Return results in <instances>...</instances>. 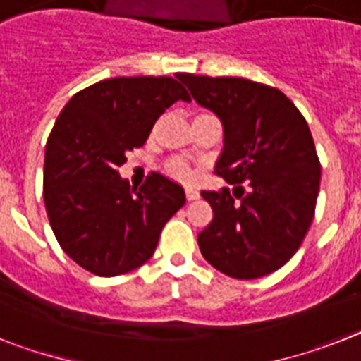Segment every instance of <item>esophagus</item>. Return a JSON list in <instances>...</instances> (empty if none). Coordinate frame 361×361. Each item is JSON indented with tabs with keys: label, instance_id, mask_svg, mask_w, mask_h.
I'll return each mask as SVG.
<instances>
[{
	"label": "esophagus",
	"instance_id": "34e87169",
	"mask_svg": "<svg viewBox=\"0 0 361 361\" xmlns=\"http://www.w3.org/2000/svg\"><path fill=\"white\" fill-rule=\"evenodd\" d=\"M185 196L189 202H192V200H198L200 198V192L196 189H192V187H187L185 189Z\"/></svg>",
	"mask_w": 361,
	"mask_h": 361
}]
</instances>
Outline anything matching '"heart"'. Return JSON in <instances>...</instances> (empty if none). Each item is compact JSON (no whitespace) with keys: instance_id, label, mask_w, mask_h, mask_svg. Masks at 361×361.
<instances>
[{"instance_id":"b5f03b06","label":"heart","mask_w":361,"mask_h":361,"mask_svg":"<svg viewBox=\"0 0 361 361\" xmlns=\"http://www.w3.org/2000/svg\"><path fill=\"white\" fill-rule=\"evenodd\" d=\"M163 171L171 176V178L180 181L190 180L192 174H195L192 166H190L185 159H181V157H171V159H166V161L163 163Z\"/></svg>"}]
</instances>
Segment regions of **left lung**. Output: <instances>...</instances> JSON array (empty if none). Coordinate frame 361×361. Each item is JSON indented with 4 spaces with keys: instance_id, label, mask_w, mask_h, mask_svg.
Masks as SVG:
<instances>
[{
    "instance_id": "1",
    "label": "left lung",
    "mask_w": 361,
    "mask_h": 361,
    "mask_svg": "<svg viewBox=\"0 0 361 361\" xmlns=\"http://www.w3.org/2000/svg\"><path fill=\"white\" fill-rule=\"evenodd\" d=\"M198 104L220 117L216 174L233 189L202 190L213 220L198 235L204 259L233 279H257L301 247L316 213L321 163L301 111L277 87L180 73ZM246 183V186H242Z\"/></svg>"
}]
</instances>
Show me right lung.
<instances>
[{
  "instance_id": "obj_1",
  "label": "right lung",
  "mask_w": 361,
  "mask_h": 361,
  "mask_svg": "<svg viewBox=\"0 0 361 361\" xmlns=\"http://www.w3.org/2000/svg\"><path fill=\"white\" fill-rule=\"evenodd\" d=\"M189 93L171 77H117L75 93L45 145L44 202L54 237L99 277L128 274L156 251L161 229L185 205L181 185L150 172L139 189L119 176L159 115Z\"/></svg>"
}]
</instances>
